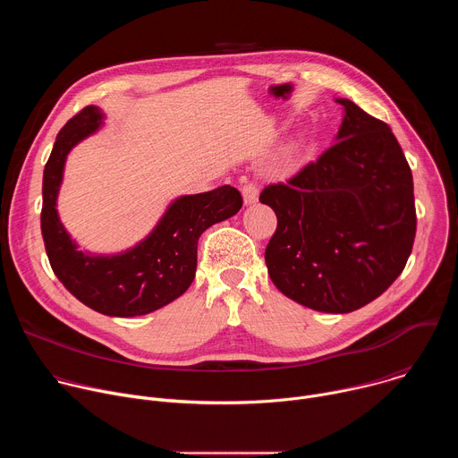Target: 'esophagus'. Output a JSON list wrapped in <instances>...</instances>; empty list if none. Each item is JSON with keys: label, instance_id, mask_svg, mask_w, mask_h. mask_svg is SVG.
Segmentation results:
<instances>
[{"label": "esophagus", "instance_id": "esophagus-1", "mask_svg": "<svg viewBox=\"0 0 458 458\" xmlns=\"http://www.w3.org/2000/svg\"><path fill=\"white\" fill-rule=\"evenodd\" d=\"M242 199L244 205H255L259 199V188L253 182H248L242 186Z\"/></svg>", "mask_w": 458, "mask_h": 458}]
</instances>
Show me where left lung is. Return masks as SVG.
Returning a JSON list of instances; mask_svg holds the SVG:
<instances>
[{
	"instance_id": "1",
	"label": "left lung",
	"mask_w": 458,
	"mask_h": 458,
	"mask_svg": "<svg viewBox=\"0 0 458 458\" xmlns=\"http://www.w3.org/2000/svg\"><path fill=\"white\" fill-rule=\"evenodd\" d=\"M335 101L344 108L335 145L259 201L277 216L265 259L281 293L350 313L403 274L417 216L413 175L391 128L350 99Z\"/></svg>"
}]
</instances>
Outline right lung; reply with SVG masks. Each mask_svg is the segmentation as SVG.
Instances as JSON below:
<instances>
[{
    "label": "right lung",
    "mask_w": 458,
    "mask_h": 458,
    "mask_svg": "<svg viewBox=\"0 0 458 458\" xmlns=\"http://www.w3.org/2000/svg\"><path fill=\"white\" fill-rule=\"evenodd\" d=\"M105 112L83 108L55 138L43 172L41 233L55 277L78 301L108 317H136L156 311L181 297L195 277L198 241L216 223L242 207L237 188L174 199L154 230L136 246L103 255L80 250L57 216V193L71 150L103 126Z\"/></svg>",
    "instance_id": "obj_1"
}]
</instances>
